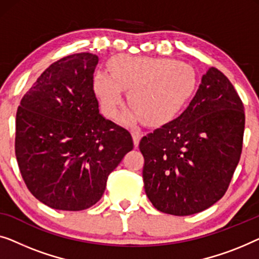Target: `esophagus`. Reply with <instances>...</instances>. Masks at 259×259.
Wrapping results in <instances>:
<instances>
[{
	"instance_id": "esophagus-1",
	"label": "esophagus",
	"mask_w": 259,
	"mask_h": 259,
	"mask_svg": "<svg viewBox=\"0 0 259 259\" xmlns=\"http://www.w3.org/2000/svg\"><path fill=\"white\" fill-rule=\"evenodd\" d=\"M131 136H133L134 144L137 147L138 143H140L142 136H143V134H142L140 130H131Z\"/></svg>"
}]
</instances>
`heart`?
I'll return each mask as SVG.
<instances>
[{
	"mask_svg": "<svg viewBox=\"0 0 259 259\" xmlns=\"http://www.w3.org/2000/svg\"><path fill=\"white\" fill-rule=\"evenodd\" d=\"M195 83V72L188 64L164 58L122 56L110 63V75H95L94 92L109 118L118 114L122 90H129L128 103L133 110L124 115V121L142 117L148 124H164L180 112Z\"/></svg>",
	"mask_w": 259,
	"mask_h": 259,
	"instance_id": "obj_1",
	"label": "heart"
}]
</instances>
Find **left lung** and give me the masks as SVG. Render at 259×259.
<instances>
[{"label":"left lung","mask_w":259,"mask_h":259,"mask_svg":"<svg viewBox=\"0 0 259 259\" xmlns=\"http://www.w3.org/2000/svg\"><path fill=\"white\" fill-rule=\"evenodd\" d=\"M244 125L242 100L227 76L211 67L183 114L140 142L152 205L189 216L220 201L239 162Z\"/></svg>","instance_id":"left-lung-1"}]
</instances>
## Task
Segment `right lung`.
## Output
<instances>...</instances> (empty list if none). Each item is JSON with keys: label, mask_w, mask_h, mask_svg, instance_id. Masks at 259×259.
<instances>
[{"label": "right lung", "mask_w": 259, "mask_h": 259, "mask_svg": "<svg viewBox=\"0 0 259 259\" xmlns=\"http://www.w3.org/2000/svg\"><path fill=\"white\" fill-rule=\"evenodd\" d=\"M98 57L74 54L54 62L21 100L15 155L28 190L56 210L100 201L108 176L133 150L130 133L98 111Z\"/></svg>", "instance_id": "right-lung-1"}]
</instances>
